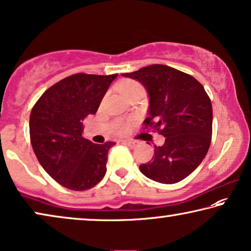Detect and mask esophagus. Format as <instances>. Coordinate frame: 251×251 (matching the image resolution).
Instances as JSON below:
<instances>
[{
  "label": "esophagus",
  "instance_id": "34e87169",
  "mask_svg": "<svg viewBox=\"0 0 251 251\" xmlns=\"http://www.w3.org/2000/svg\"><path fill=\"white\" fill-rule=\"evenodd\" d=\"M124 143L125 144H127V146H128L129 148H135L136 146H137V142L136 141H124Z\"/></svg>",
  "mask_w": 251,
  "mask_h": 251
}]
</instances>
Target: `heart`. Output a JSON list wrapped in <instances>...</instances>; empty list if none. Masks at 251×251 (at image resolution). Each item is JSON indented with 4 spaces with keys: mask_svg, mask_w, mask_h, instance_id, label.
<instances>
[{
    "mask_svg": "<svg viewBox=\"0 0 251 251\" xmlns=\"http://www.w3.org/2000/svg\"><path fill=\"white\" fill-rule=\"evenodd\" d=\"M121 92L123 93L124 97H128V95H132L134 93H142V87L140 86V84H137L136 82H125L123 84L121 87ZM124 127L119 129V132H124Z\"/></svg>",
    "mask_w": 251,
    "mask_h": 251,
    "instance_id": "obj_1",
    "label": "heart"
}]
</instances>
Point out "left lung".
Masks as SVG:
<instances>
[{
  "mask_svg": "<svg viewBox=\"0 0 251 251\" xmlns=\"http://www.w3.org/2000/svg\"><path fill=\"white\" fill-rule=\"evenodd\" d=\"M146 89L149 108L146 125L165 137L154 147L150 161L140 172L152 181L174 184L191 174L209 149L213 108L203 86L195 77L165 65H151L122 74Z\"/></svg>",
  "mask_w": 251,
  "mask_h": 251,
  "instance_id": "left-lung-1",
  "label": "left lung"
}]
</instances>
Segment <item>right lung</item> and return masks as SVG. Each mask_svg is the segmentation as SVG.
<instances>
[{
  "mask_svg": "<svg viewBox=\"0 0 251 251\" xmlns=\"http://www.w3.org/2000/svg\"><path fill=\"white\" fill-rule=\"evenodd\" d=\"M118 74H76L60 80L38 99L30 112V143L44 171L74 191L93 188L107 172L115 142L94 144L82 136L83 122L94 115Z\"/></svg>",
  "mask_w": 251,
  "mask_h": 251,
  "instance_id": "obj_1",
  "label": "right lung"
}]
</instances>
